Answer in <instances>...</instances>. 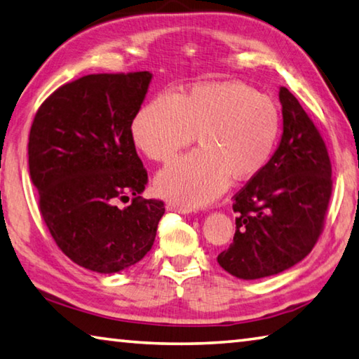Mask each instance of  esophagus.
<instances>
[{
	"mask_svg": "<svg viewBox=\"0 0 359 359\" xmlns=\"http://www.w3.org/2000/svg\"><path fill=\"white\" fill-rule=\"evenodd\" d=\"M166 209L171 210V212H177V214H188V209H184V208H179V205H175L174 203H168L166 204Z\"/></svg>",
	"mask_w": 359,
	"mask_h": 359,
	"instance_id": "obj_1",
	"label": "esophagus"
}]
</instances>
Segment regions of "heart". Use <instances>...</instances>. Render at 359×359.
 <instances>
[{
    "instance_id": "obj_1",
    "label": "heart",
    "mask_w": 359,
    "mask_h": 359,
    "mask_svg": "<svg viewBox=\"0 0 359 359\" xmlns=\"http://www.w3.org/2000/svg\"><path fill=\"white\" fill-rule=\"evenodd\" d=\"M282 133L276 101L239 82L196 83L158 95L131 123L136 147L166 163L198 135L199 150L179 158L155 179L161 198L184 209L201 208L226 190L229 177L252 179L267 166Z\"/></svg>"
}]
</instances>
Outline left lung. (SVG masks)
<instances>
[{"label":"left lung","instance_id":"1","mask_svg":"<svg viewBox=\"0 0 359 359\" xmlns=\"http://www.w3.org/2000/svg\"><path fill=\"white\" fill-rule=\"evenodd\" d=\"M283 133L267 166L234 196L233 244L217 257L231 276L280 274L317 244L332 180L326 145L299 101L280 87Z\"/></svg>","mask_w":359,"mask_h":359}]
</instances>
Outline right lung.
<instances>
[{
    "instance_id": "obj_1",
    "label": "right lung",
    "mask_w": 359,
    "mask_h": 359,
    "mask_svg": "<svg viewBox=\"0 0 359 359\" xmlns=\"http://www.w3.org/2000/svg\"><path fill=\"white\" fill-rule=\"evenodd\" d=\"M151 72L90 74L42 102L29 131V175L53 241L85 269L114 274L141 261L155 242L165 204L142 199L147 171L131 123ZM133 196L126 208L118 201Z\"/></svg>"
}]
</instances>
